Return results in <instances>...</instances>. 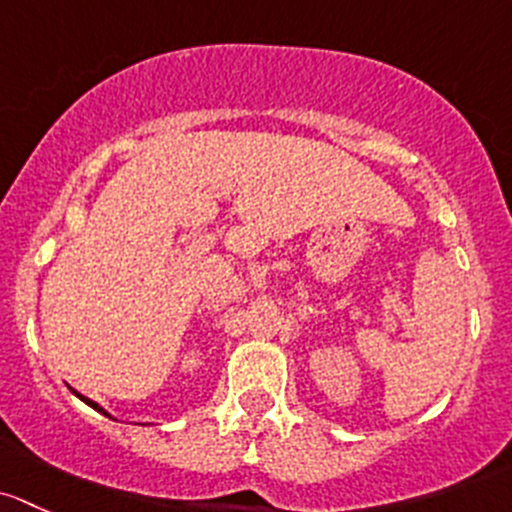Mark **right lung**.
<instances>
[{"label": "right lung", "mask_w": 512, "mask_h": 512, "mask_svg": "<svg viewBox=\"0 0 512 512\" xmlns=\"http://www.w3.org/2000/svg\"><path fill=\"white\" fill-rule=\"evenodd\" d=\"M73 394H76V397H78V399H83V402H86V404H88V407H93V409H98V412H100V414H105V416H110V414H108V412H105V409H103V407H98V404H96V402H91V399H86V397H83V394H78V392H73Z\"/></svg>", "instance_id": "right-lung-1"}]
</instances>
